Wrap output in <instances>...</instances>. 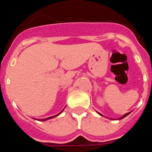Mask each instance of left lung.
I'll return each mask as SVG.
<instances>
[{
    "mask_svg": "<svg viewBox=\"0 0 152 152\" xmlns=\"http://www.w3.org/2000/svg\"><path fill=\"white\" fill-rule=\"evenodd\" d=\"M130 113H131V112L126 113V114H125L124 115H123V116H122L121 118H119V119H122V118H124V117H126V116H127V115H129V114H130ZM98 114H100V115H101V114H100V113H99V112H98Z\"/></svg>",
    "mask_w": 152,
    "mask_h": 152,
    "instance_id": "obj_1",
    "label": "left lung"
}]
</instances>
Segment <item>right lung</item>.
I'll return each mask as SVG.
<instances>
[{
    "label": "right lung",
    "instance_id": "add662e5",
    "mask_svg": "<svg viewBox=\"0 0 152 152\" xmlns=\"http://www.w3.org/2000/svg\"><path fill=\"white\" fill-rule=\"evenodd\" d=\"M64 109H63L62 111H61V112L59 113V114H56V115H54V116H50V117H48V118H41V119H38V121H46V120L50 119V118H54V117H56V116H58L59 114H61V112H62L63 111H64ZM34 119H36V118H34Z\"/></svg>",
    "mask_w": 152,
    "mask_h": 152
}]
</instances>
